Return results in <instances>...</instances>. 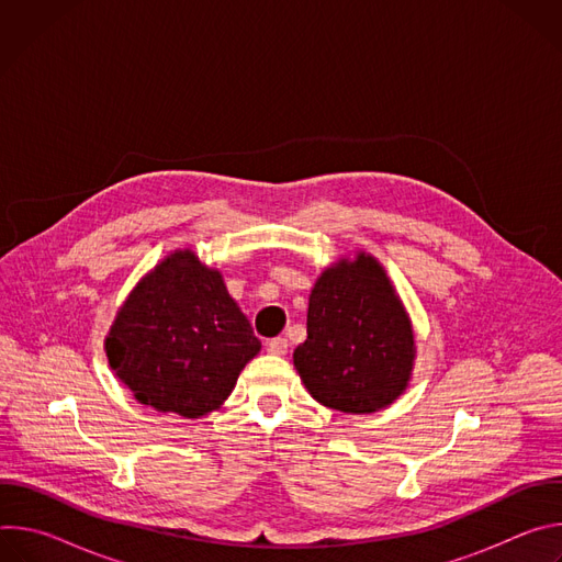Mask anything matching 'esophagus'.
Segmentation results:
<instances>
[{
	"label": "esophagus",
	"instance_id": "obj_1",
	"mask_svg": "<svg viewBox=\"0 0 562 562\" xmlns=\"http://www.w3.org/2000/svg\"><path fill=\"white\" fill-rule=\"evenodd\" d=\"M286 349H289L286 338H271V340H267V351L271 356H284Z\"/></svg>",
	"mask_w": 562,
	"mask_h": 562
}]
</instances>
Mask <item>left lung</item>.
<instances>
[{
	"label": "left lung",
	"mask_w": 562,
	"mask_h": 562,
	"mask_svg": "<svg viewBox=\"0 0 562 562\" xmlns=\"http://www.w3.org/2000/svg\"><path fill=\"white\" fill-rule=\"evenodd\" d=\"M293 364L319 405L375 414L403 395L416 364V334L384 267L353 251L317 276L306 311V340Z\"/></svg>",
	"instance_id": "obj_1"
}]
</instances>
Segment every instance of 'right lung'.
Returning <instances> with one entry per match:
<instances>
[{"mask_svg": "<svg viewBox=\"0 0 562 562\" xmlns=\"http://www.w3.org/2000/svg\"><path fill=\"white\" fill-rule=\"evenodd\" d=\"M260 349L222 271L191 249L142 276L104 338L109 367L137 403L182 418L217 412Z\"/></svg>", "mask_w": 562, "mask_h": 562, "instance_id": "add662e5", "label": "right lung"}]
</instances>
